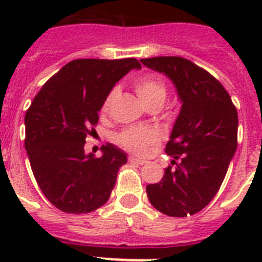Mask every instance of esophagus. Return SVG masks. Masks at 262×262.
Masks as SVG:
<instances>
[{"label":"esophagus","instance_id":"34e87169","mask_svg":"<svg viewBox=\"0 0 262 262\" xmlns=\"http://www.w3.org/2000/svg\"><path fill=\"white\" fill-rule=\"evenodd\" d=\"M128 161L131 164H138V165H143V164H145V160L138 159V157H135V156H129Z\"/></svg>","mask_w":262,"mask_h":262}]
</instances>
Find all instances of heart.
Segmentation results:
<instances>
[{
  "label": "heart",
  "mask_w": 262,
  "mask_h": 262,
  "mask_svg": "<svg viewBox=\"0 0 262 262\" xmlns=\"http://www.w3.org/2000/svg\"><path fill=\"white\" fill-rule=\"evenodd\" d=\"M134 89L140 97L143 102L148 107H161L163 103L165 102L166 94V85L164 80L156 76H142L138 77L134 81ZM118 94V89L114 88L108 92L106 96L105 101L102 103V113H107L110 108L111 103L115 99ZM159 140V133L154 127H145V126H131L124 128L119 135L117 136V142L122 147H124L128 151L140 154L148 147V145L154 144Z\"/></svg>",
  "instance_id": "heart-1"
}]
</instances>
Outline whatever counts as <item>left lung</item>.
I'll return each instance as SVG.
<instances>
[{"label":"left lung","instance_id":"1","mask_svg":"<svg viewBox=\"0 0 262 262\" xmlns=\"http://www.w3.org/2000/svg\"><path fill=\"white\" fill-rule=\"evenodd\" d=\"M165 73L182 101L165 152L172 163L161 181L147 185L155 209L184 217L205 209L217 193L237 147V110L223 85L206 69L180 56L142 59Z\"/></svg>","mask_w":262,"mask_h":262}]
</instances>
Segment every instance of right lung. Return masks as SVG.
I'll list each match as a JSON object with an SVG mask.
<instances>
[{"label": "right lung", "instance_id": "1", "mask_svg": "<svg viewBox=\"0 0 262 262\" xmlns=\"http://www.w3.org/2000/svg\"><path fill=\"white\" fill-rule=\"evenodd\" d=\"M135 57L76 59L62 67L36 94L25 115V148L40 190L68 214H88L110 198L124 152L107 143L102 157L85 154L98 113L117 81L134 68Z\"/></svg>", "mask_w": 262, "mask_h": 262}]
</instances>
